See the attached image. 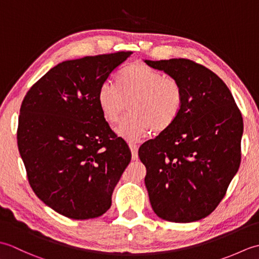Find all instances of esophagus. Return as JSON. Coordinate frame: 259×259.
I'll return each instance as SVG.
<instances>
[{
    "instance_id": "obj_1",
    "label": "esophagus",
    "mask_w": 259,
    "mask_h": 259,
    "mask_svg": "<svg viewBox=\"0 0 259 259\" xmlns=\"http://www.w3.org/2000/svg\"><path fill=\"white\" fill-rule=\"evenodd\" d=\"M129 148L131 150V155H133L134 160H138V146L136 144H129Z\"/></svg>"
}]
</instances>
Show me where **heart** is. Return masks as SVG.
<instances>
[{
  "instance_id": "1",
  "label": "heart",
  "mask_w": 259,
  "mask_h": 259,
  "mask_svg": "<svg viewBox=\"0 0 259 259\" xmlns=\"http://www.w3.org/2000/svg\"><path fill=\"white\" fill-rule=\"evenodd\" d=\"M97 100L104 120L117 123L130 101L129 112L115 129L129 142L152 131L162 133L178 118L184 101L179 82L140 62L126 64L115 76V85L103 82Z\"/></svg>"
}]
</instances>
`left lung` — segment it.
<instances>
[{"mask_svg": "<svg viewBox=\"0 0 259 259\" xmlns=\"http://www.w3.org/2000/svg\"><path fill=\"white\" fill-rule=\"evenodd\" d=\"M145 62L184 91L175 122L139 148L151 207L168 222L200 221L217 208L238 171L243 117L227 85L203 65L188 59Z\"/></svg>", "mask_w": 259, "mask_h": 259, "instance_id": "left-lung-1", "label": "left lung"}]
</instances>
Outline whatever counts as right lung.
Returning <instances> with one entry per match:
<instances>
[{"label":"right lung","instance_id":"add662e5","mask_svg":"<svg viewBox=\"0 0 259 259\" xmlns=\"http://www.w3.org/2000/svg\"><path fill=\"white\" fill-rule=\"evenodd\" d=\"M131 56L68 60L35 82L20 109L18 147L34 194L63 216L97 218L131 160L125 141L104 120L100 85Z\"/></svg>","mask_w":259,"mask_h":259}]
</instances>
